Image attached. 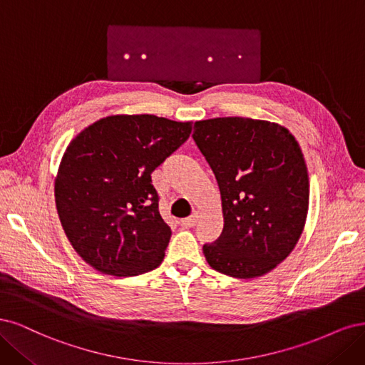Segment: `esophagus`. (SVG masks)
Wrapping results in <instances>:
<instances>
[{"mask_svg":"<svg viewBox=\"0 0 365 365\" xmlns=\"http://www.w3.org/2000/svg\"><path fill=\"white\" fill-rule=\"evenodd\" d=\"M198 221V214L197 212H194L191 217H187V218H183L180 222H182V226L183 227H186V229H190V227H192V226H195V222Z\"/></svg>","mask_w":365,"mask_h":365,"instance_id":"1","label":"esophagus"}]
</instances>
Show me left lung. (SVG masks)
Instances as JSON below:
<instances>
[{"label":"left lung","mask_w":365,"mask_h":365,"mask_svg":"<svg viewBox=\"0 0 365 365\" xmlns=\"http://www.w3.org/2000/svg\"><path fill=\"white\" fill-rule=\"evenodd\" d=\"M192 138L212 168L225 227L203 245L215 272L237 279L272 272L294 250L307 222L309 178L288 128L225 116L195 121Z\"/></svg>","instance_id":"8db88e82"}]
</instances>
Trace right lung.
I'll list each match as a JSON object with an SVG mask.
<instances>
[{
	"label": "right lung",
	"mask_w": 365,
	"mask_h": 365,
	"mask_svg": "<svg viewBox=\"0 0 365 365\" xmlns=\"http://www.w3.org/2000/svg\"><path fill=\"white\" fill-rule=\"evenodd\" d=\"M192 123L112 115L66 147L54 180L58 220L73 249L103 274L128 277L160 265L171 229L151 173L191 135Z\"/></svg>",
	"instance_id": "add662e5"
}]
</instances>
